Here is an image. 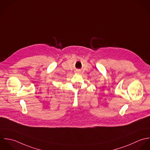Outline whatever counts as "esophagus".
<instances>
[{
	"label": "esophagus",
	"instance_id": "esophagus-1",
	"mask_svg": "<svg viewBox=\"0 0 150 150\" xmlns=\"http://www.w3.org/2000/svg\"><path fill=\"white\" fill-rule=\"evenodd\" d=\"M76 72H78V73H79V72H80V70H79H79H77V71H76Z\"/></svg>",
	"mask_w": 150,
	"mask_h": 150
}]
</instances>
